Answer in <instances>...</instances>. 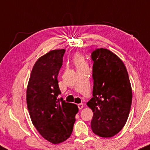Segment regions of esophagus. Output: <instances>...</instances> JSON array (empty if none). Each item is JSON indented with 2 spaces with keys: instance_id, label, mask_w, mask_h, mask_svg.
I'll list each match as a JSON object with an SVG mask.
<instances>
[{
  "instance_id": "1",
  "label": "esophagus",
  "mask_w": 150,
  "mask_h": 150,
  "mask_svg": "<svg viewBox=\"0 0 150 150\" xmlns=\"http://www.w3.org/2000/svg\"><path fill=\"white\" fill-rule=\"evenodd\" d=\"M78 107H79V110H81V109L83 108V103L78 104Z\"/></svg>"
}]
</instances>
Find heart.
<instances>
[{"label":"heart","instance_id":"b5f03b06","mask_svg":"<svg viewBox=\"0 0 150 150\" xmlns=\"http://www.w3.org/2000/svg\"><path fill=\"white\" fill-rule=\"evenodd\" d=\"M72 62L77 68V70L83 69L88 67L84 57L79 53H76L74 55L73 58H72Z\"/></svg>","mask_w":150,"mask_h":150}]
</instances>
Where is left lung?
Returning <instances> with one entry per match:
<instances>
[{"instance_id":"obj_1","label":"left lung","mask_w":150,"mask_h":150,"mask_svg":"<svg viewBox=\"0 0 150 150\" xmlns=\"http://www.w3.org/2000/svg\"><path fill=\"white\" fill-rule=\"evenodd\" d=\"M93 98L87 105L93 112L91 129L97 135L111 137L122 129L132 104V88L122 60L107 49L91 53Z\"/></svg>"}]
</instances>
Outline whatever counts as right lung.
<instances>
[{"label": "right lung", "mask_w": 150, "mask_h": 150, "mask_svg": "<svg viewBox=\"0 0 150 150\" xmlns=\"http://www.w3.org/2000/svg\"><path fill=\"white\" fill-rule=\"evenodd\" d=\"M65 50H54L35 62L27 88V105L30 118L39 133L52 144L71 136L79 111L76 104L57 96L61 93L57 76Z\"/></svg>", "instance_id": "right-lung-1"}]
</instances>
